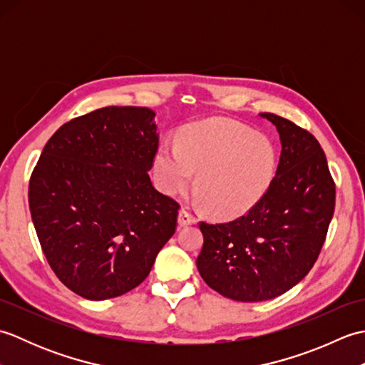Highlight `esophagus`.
Returning <instances> with one entry per match:
<instances>
[{"label": "esophagus", "instance_id": "obj_1", "mask_svg": "<svg viewBox=\"0 0 365 365\" xmlns=\"http://www.w3.org/2000/svg\"><path fill=\"white\" fill-rule=\"evenodd\" d=\"M195 222H196V216L191 215L188 210L182 208V210L178 212V226L180 227L190 226V224H195Z\"/></svg>", "mask_w": 365, "mask_h": 365}]
</instances>
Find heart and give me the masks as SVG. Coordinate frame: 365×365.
I'll return each mask as SVG.
<instances>
[{
	"mask_svg": "<svg viewBox=\"0 0 365 365\" xmlns=\"http://www.w3.org/2000/svg\"><path fill=\"white\" fill-rule=\"evenodd\" d=\"M276 155L265 136L232 120L191 123L180 144L163 143L155 157L160 187L175 195L196 190L218 216H237L257 202L273 178Z\"/></svg>",
	"mask_w": 365,
	"mask_h": 365,
	"instance_id": "obj_1",
	"label": "heart"
}]
</instances>
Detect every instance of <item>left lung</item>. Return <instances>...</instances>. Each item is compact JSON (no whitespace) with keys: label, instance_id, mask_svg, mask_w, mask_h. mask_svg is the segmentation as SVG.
Masks as SVG:
<instances>
[{"label":"left lung","instance_id":"1","mask_svg":"<svg viewBox=\"0 0 365 365\" xmlns=\"http://www.w3.org/2000/svg\"><path fill=\"white\" fill-rule=\"evenodd\" d=\"M260 115L276 127L282 145L268 190L234 221L199 224L200 276L222 297L242 302L276 298L311 271L336 205V185L314 135L281 115Z\"/></svg>","mask_w":365,"mask_h":365}]
</instances>
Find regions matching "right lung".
Listing matches in <instances>:
<instances>
[{
	"instance_id": "obj_1",
	"label": "right lung",
	"mask_w": 365,
	"mask_h": 365,
	"mask_svg": "<svg viewBox=\"0 0 365 365\" xmlns=\"http://www.w3.org/2000/svg\"><path fill=\"white\" fill-rule=\"evenodd\" d=\"M155 113L106 106L64 123L29 180V210L54 274L80 297L103 301L149 276L174 235L178 205L153 188Z\"/></svg>"
}]
</instances>
